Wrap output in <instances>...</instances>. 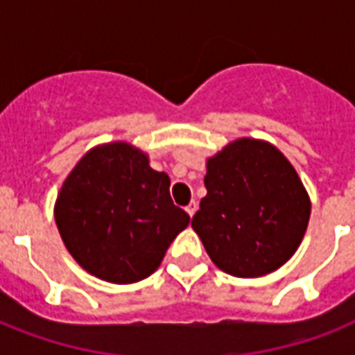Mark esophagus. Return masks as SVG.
I'll return each mask as SVG.
<instances>
[{
  "label": "esophagus",
  "mask_w": 355,
  "mask_h": 355,
  "mask_svg": "<svg viewBox=\"0 0 355 355\" xmlns=\"http://www.w3.org/2000/svg\"><path fill=\"white\" fill-rule=\"evenodd\" d=\"M186 211H188L189 217H193L195 211H197V202H195V200H191V202H189V205L186 206Z\"/></svg>",
  "instance_id": "obj_1"
}]
</instances>
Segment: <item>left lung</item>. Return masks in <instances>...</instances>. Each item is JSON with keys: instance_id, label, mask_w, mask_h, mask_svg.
Wrapping results in <instances>:
<instances>
[{"instance_id": "left-lung-1", "label": "left lung", "mask_w": 355, "mask_h": 355, "mask_svg": "<svg viewBox=\"0 0 355 355\" xmlns=\"http://www.w3.org/2000/svg\"><path fill=\"white\" fill-rule=\"evenodd\" d=\"M206 197L191 227L221 270L269 275L297 252L311 202L295 167L275 145L241 138L206 162Z\"/></svg>"}]
</instances>
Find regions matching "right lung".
<instances>
[{
	"mask_svg": "<svg viewBox=\"0 0 355 355\" xmlns=\"http://www.w3.org/2000/svg\"><path fill=\"white\" fill-rule=\"evenodd\" d=\"M169 177L141 150L114 141L88 150L64 180L55 221L68 252L90 275L134 284L153 275L189 225L173 205Z\"/></svg>",
	"mask_w": 355,
	"mask_h": 355,
	"instance_id": "right-lung-1",
	"label": "right lung"
}]
</instances>
